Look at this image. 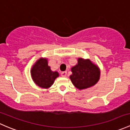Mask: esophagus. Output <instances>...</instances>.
<instances>
[{
    "label": "esophagus",
    "instance_id": "esophagus-1",
    "mask_svg": "<svg viewBox=\"0 0 130 130\" xmlns=\"http://www.w3.org/2000/svg\"><path fill=\"white\" fill-rule=\"evenodd\" d=\"M61 75L62 77H66L67 76V72H63L61 73Z\"/></svg>",
    "mask_w": 130,
    "mask_h": 130
}]
</instances>
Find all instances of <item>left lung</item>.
Returning a JSON list of instances; mask_svg holds the SVG:
<instances>
[{"mask_svg": "<svg viewBox=\"0 0 130 130\" xmlns=\"http://www.w3.org/2000/svg\"><path fill=\"white\" fill-rule=\"evenodd\" d=\"M77 63L71 68L72 74L70 79L79 90L90 88L98 83L100 78V69L90 59L78 58Z\"/></svg>", "mask_w": 130, "mask_h": 130, "instance_id": "left-lung-1", "label": "left lung"}]
</instances>
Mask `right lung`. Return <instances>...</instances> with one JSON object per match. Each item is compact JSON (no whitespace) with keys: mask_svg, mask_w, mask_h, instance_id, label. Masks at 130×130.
Segmentation results:
<instances>
[{"mask_svg":"<svg viewBox=\"0 0 130 130\" xmlns=\"http://www.w3.org/2000/svg\"><path fill=\"white\" fill-rule=\"evenodd\" d=\"M30 74L34 83L42 88H49L54 84L55 80L59 76L57 71H52L48 65L47 58L38 59L33 65L30 70Z\"/></svg>","mask_w":130,"mask_h":130,"instance_id":"right-lung-1","label":"right lung"}]
</instances>
